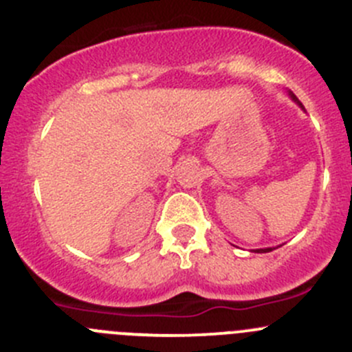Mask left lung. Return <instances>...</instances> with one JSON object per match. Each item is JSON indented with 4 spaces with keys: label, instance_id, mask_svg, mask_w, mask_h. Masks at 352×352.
<instances>
[{
    "label": "left lung",
    "instance_id": "left-lung-1",
    "mask_svg": "<svg viewBox=\"0 0 352 352\" xmlns=\"http://www.w3.org/2000/svg\"><path fill=\"white\" fill-rule=\"evenodd\" d=\"M289 96H291V100L294 101V103H298V104H299V108H301L302 111H306V110H305V107H302V103H301V101L298 100V98H296V94L292 93V91H289ZM270 251H274V249H272V248H265V249H256L254 252H270Z\"/></svg>",
    "mask_w": 352,
    "mask_h": 352
}]
</instances>
